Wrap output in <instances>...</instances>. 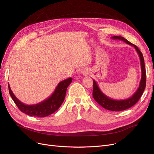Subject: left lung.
Wrapping results in <instances>:
<instances>
[{"label": "left lung", "instance_id": "8db88e82", "mask_svg": "<svg viewBox=\"0 0 154 154\" xmlns=\"http://www.w3.org/2000/svg\"><path fill=\"white\" fill-rule=\"evenodd\" d=\"M112 39L114 40H120L123 41L124 42L127 44L130 45H132L136 49L137 53L139 54V59L141 62V78L140 83H139V87L137 89L136 92L131 96L125 100H117L112 99L110 97L106 96L104 93L102 92L100 88L97 85L96 82L93 80V92L92 96L95 101L97 103L100 104L101 106H103L104 109L112 110V111H122L126 109H128L130 107L134 106L140 99L142 96L143 91L146 87V69L144 66V62L143 54L138 49L136 45L130 43L127 39L124 38L122 36H114L111 37Z\"/></svg>", "mask_w": 154, "mask_h": 154}]
</instances>
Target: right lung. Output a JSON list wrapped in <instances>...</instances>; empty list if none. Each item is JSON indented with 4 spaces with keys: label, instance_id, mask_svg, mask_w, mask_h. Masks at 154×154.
<instances>
[{
    "label": "right lung",
    "instance_id": "right-lung-1",
    "mask_svg": "<svg viewBox=\"0 0 154 154\" xmlns=\"http://www.w3.org/2000/svg\"><path fill=\"white\" fill-rule=\"evenodd\" d=\"M72 80V78H69L60 82L53 94L47 99L37 104L30 105L23 103L17 98L11 89L10 84H8V88L13 101L21 112L35 117H46L54 113L61 106L66 97L67 88Z\"/></svg>",
    "mask_w": 154,
    "mask_h": 154
}]
</instances>
